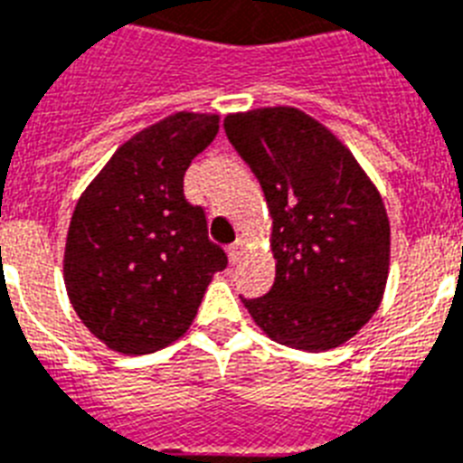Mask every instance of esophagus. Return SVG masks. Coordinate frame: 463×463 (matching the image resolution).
<instances>
[{"label": "esophagus", "mask_w": 463, "mask_h": 463, "mask_svg": "<svg viewBox=\"0 0 463 463\" xmlns=\"http://www.w3.org/2000/svg\"><path fill=\"white\" fill-rule=\"evenodd\" d=\"M242 254H245V240H235L232 245H228V260H231V264H238L242 260Z\"/></svg>", "instance_id": "esophagus-1"}]
</instances>
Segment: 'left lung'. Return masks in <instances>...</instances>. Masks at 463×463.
I'll use <instances>...</instances> for the list:
<instances>
[{"label": "left lung", "instance_id": "1", "mask_svg": "<svg viewBox=\"0 0 463 463\" xmlns=\"http://www.w3.org/2000/svg\"><path fill=\"white\" fill-rule=\"evenodd\" d=\"M228 141L257 175L274 218L276 281L242 298L264 334L298 351H329L377 312L389 274V218L353 154L303 110L228 115Z\"/></svg>", "mask_w": 463, "mask_h": 463}]
</instances>
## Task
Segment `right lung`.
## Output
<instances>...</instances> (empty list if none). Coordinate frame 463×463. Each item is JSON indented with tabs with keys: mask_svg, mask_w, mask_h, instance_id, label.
<instances>
[{
	"mask_svg": "<svg viewBox=\"0 0 463 463\" xmlns=\"http://www.w3.org/2000/svg\"><path fill=\"white\" fill-rule=\"evenodd\" d=\"M216 134L218 115L175 112L122 144L76 203L64 283L79 319L112 351L144 355L177 341L228 267L182 189Z\"/></svg>",
	"mask_w": 463,
	"mask_h": 463,
	"instance_id": "add662e5",
	"label": "right lung"
}]
</instances>
